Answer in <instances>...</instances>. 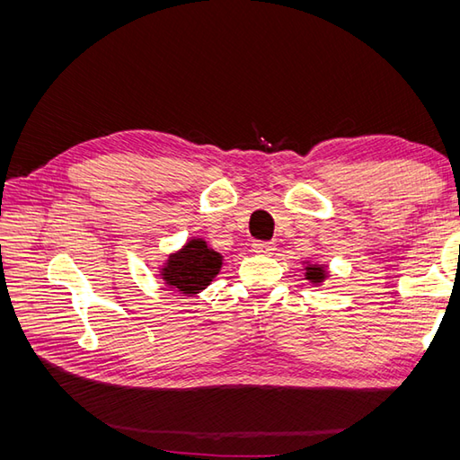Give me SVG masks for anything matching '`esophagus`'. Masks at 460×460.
<instances>
[{
  "mask_svg": "<svg viewBox=\"0 0 460 460\" xmlns=\"http://www.w3.org/2000/svg\"><path fill=\"white\" fill-rule=\"evenodd\" d=\"M253 252L255 253H272L274 252V242H253Z\"/></svg>",
  "mask_w": 460,
  "mask_h": 460,
  "instance_id": "obj_1",
  "label": "esophagus"
}]
</instances>
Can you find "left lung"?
<instances>
[{
  "label": "left lung",
  "mask_w": 460,
  "mask_h": 460,
  "mask_svg": "<svg viewBox=\"0 0 460 460\" xmlns=\"http://www.w3.org/2000/svg\"><path fill=\"white\" fill-rule=\"evenodd\" d=\"M305 276H307V280H311L313 284H320V282H324L326 270H324V267H320V264H309Z\"/></svg>",
  "instance_id": "obj_1"
}]
</instances>
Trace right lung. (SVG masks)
I'll use <instances>...</instances> for the list:
<instances>
[{
    "instance_id": "obj_1",
    "label": "right lung",
    "mask_w": 460,
    "mask_h": 460,
    "mask_svg": "<svg viewBox=\"0 0 460 460\" xmlns=\"http://www.w3.org/2000/svg\"><path fill=\"white\" fill-rule=\"evenodd\" d=\"M222 267V255L207 245L201 238L190 240L178 253H172L161 269L166 286L176 288L182 294H199Z\"/></svg>"
}]
</instances>
